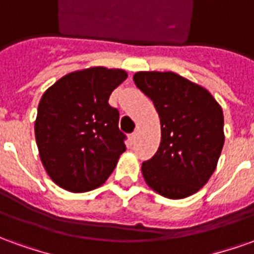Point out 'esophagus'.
Instances as JSON below:
<instances>
[{
	"label": "esophagus",
	"mask_w": 254,
	"mask_h": 254,
	"mask_svg": "<svg viewBox=\"0 0 254 254\" xmlns=\"http://www.w3.org/2000/svg\"><path fill=\"white\" fill-rule=\"evenodd\" d=\"M136 136H137V134H136V133H132V134H130V136H129V140H130V143H134V141H136Z\"/></svg>",
	"instance_id": "esophagus-1"
}]
</instances>
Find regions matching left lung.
Wrapping results in <instances>:
<instances>
[{
	"label": "left lung",
	"mask_w": 254,
	"mask_h": 254,
	"mask_svg": "<svg viewBox=\"0 0 254 254\" xmlns=\"http://www.w3.org/2000/svg\"><path fill=\"white\" fill-rule=\"evenodd\" d=\"M133 80L154 102L162 140L141 165L147 185L178 200L201 189L216 169L224 144L223 111L209 91L174 72H137Z\"/></svg>",
	"instance_id": "left-lung-1"
}]
</instances>
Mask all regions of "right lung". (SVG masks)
I'll return each mask as SVG.
<instances>
[{
    "label": "right lung",
    "mask_w": 254,
    "mask_h": 254,
    "mask_svg": "<svg viewBox=\"0 0 254 254\" xmlns=\"http://www.w3.org/2000/svg\"><path fill=\"white\" fill-rule=\"evenodd\" d=\"M127 77L122 69L92 66L67 73L42 95L35 138L42 165L58 187L83 193L103 185L125 152L120 113L111 92Z\"/></svg>",
    "instance_id": "obj_1"
}]
</instances>
